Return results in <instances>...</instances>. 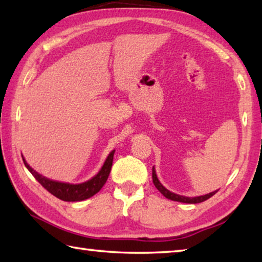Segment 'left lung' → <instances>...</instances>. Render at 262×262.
<instances>
[{"mask_svg":"<svg viewBox=\"0 0 262 262\" xmlns=\"http://www.w3.org/2000/svg\"><path fill=\"white\" fill-rule=\"evenodd\" d=\"M152 181H154V185L156 186V188L164 195V196L170 199L172 201H178V202H184V203H200L208 200V199L211 198L212 195L219 192V189H217L215 192H211L206 195H201V196H195V198H188V196H183V195L174 194L170 192L168 189H166L161 183H159V180L156 176V171H155V167H152Z\"/></svg>","mask_w":262,"mask_h":262,"instance_id":"1","label":"left lung"}]
</instances>
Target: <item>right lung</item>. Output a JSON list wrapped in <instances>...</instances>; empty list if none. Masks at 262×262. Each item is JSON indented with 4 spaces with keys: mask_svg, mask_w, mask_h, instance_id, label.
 Returning <instances> with one entry per match:
<instances>
[{
    "mask_svg": "<svg viewBox=\"0 0 262 262\" xmlns=\"http://www.w3.org/2000/svg\"><path fill=\"white\" fill-rule=\"evenodd\" d=\"M113 155L114 150L111 151V154L106 158L103 167L100 168V171L97 173L94 178L85 181L83 184L72 185L67 183H60V181H54L51 179H47L45 177H42L35 172L32 167H30L28 163L25 162L23 158L25 166L28 167V170L32 173L35 179L38 180V183L40 184L43 188L47 189L51 194L54 195L57 199H60L62 201H68V202H75V201H82L94 196L101 189V187L105 185L106 180L108 178V174L111 172V167H112L113 163Z\"/></svg>",
    "mask_w": 262,
    "mask_h": 262,
    "instance_id": "obj_1",
    "label": "right lung"
}]
</instances>
